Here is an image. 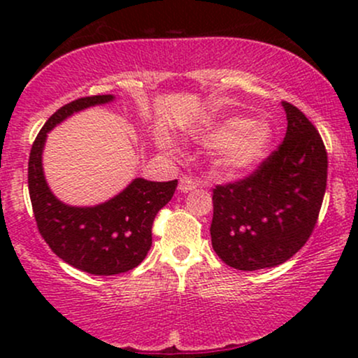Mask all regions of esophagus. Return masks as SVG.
I'll use <instances>...</instances> for the list:
<instances>
[{"label":"esophagus","mask_w":358,"mask_h":358,"mask_svg":"<svg viewBox=\"0 0 358 358\" xmlns=\"http://www.w3.org/2000/svg\"><path fill=\"white\" fill-rule=\"evenodd\" d=\"M193 188H196V183L193 182L190 176H183V178H180V185H178L180 192L188 193V192H192Z\"/></svg>","instance_id":"1"}]
</instances>
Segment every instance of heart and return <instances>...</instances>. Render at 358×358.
<instances>
[{
    "mask_svg": "<svg viewBox=\"0 0 358 358\" xmlns=\"http://www.w3.org/2000/svg\"><path fill=\"white\" fill-rule=\"evenodd\" d=\"M193 138L212 150V166L222 175L236 176L252 171L269 153L274 133L268 121L245 117H224L205 121ZM159 146L173 153L168 139L159 134Z\"/></svg>",
    "mask_w": 358,
    "mask_h": 358,
    "instance_id": "b5f03b06",
    "label": "heart"
}]
</instances>
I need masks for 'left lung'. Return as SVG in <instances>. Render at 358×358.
<instances>
[{
  "label": "left lung",
  "mask_w": 358,
  "mask_h": 358,
  "mask_svg": "<svg viewBox=\"0 0 358 358\" xmlns=\"http://www.w3.org/2000/svg\"><path fill=\"white\" fill-rule=\"evenodd\" d=\"M285 141L249 178L213 190L212 248L239 271L274 268L313 232L327 190L328 156L308 117L282 102Z\"/></svg>",
  "instance_id": "1"
}]
</instances>
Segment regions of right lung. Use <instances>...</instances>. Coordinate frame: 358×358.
I'll return each instance as SVG.
<instances>
[{
    "label": "right lung",
    "mask_w": 358,
    "mask_h": 358,
    "mask_svg": "<svg viewBox=\"0 0 358 358\" xmlns=\"http://www.w3.org/2000/svg\"><path fill=\"white\" fill-rule=\"evenodd\" d=\"M114 99L108 94L65 104L40 129L28 159V190L40 234L62 261L94 276H114L141 264L151 248L156 213L170 202L178 185V180L134 178L113 199L90 207L69 205L53 195L42 162L48 133L72 114Z\"/></svg>",
    "instance_id": "right-lung-1"
}]
</instances>
